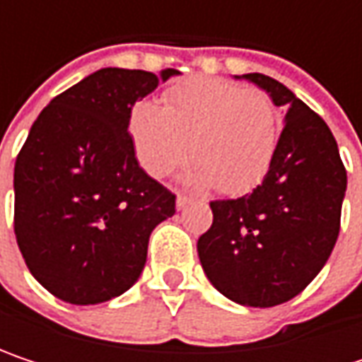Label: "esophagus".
<instances>
[{
  "mask_svg": "<svg viewBox=\"0 0 362 362\" xmlns=\"http://www.w3.org/2000/svg\"><path fill=\"white\" fill-rule=\"evenodd\" d=\"M190 201H192L190 197H186V194H178V199H176V207H178V209H184Z\"/></svg>",
  "mask_w": 362,
  "mask_h": 362,
  "instance_id": "obj_1",
  "label": "esophagus"
}]
</instances>
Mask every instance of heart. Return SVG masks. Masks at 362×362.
<instances>
[{
    "instance_id": "b5f03b06",
    "label": "heart",
    "mask_w": 362,
    "mask_h": 362,
    "mask_svg": "<svg viewBox=\"0 0 362 362\" xmlns=\"http://www.w3.org/2000/svg\"><path fill=\"white\" fill-rule=\"evenodd\" d=\"M127 134L138 163L155 178L190 157V180L243 194L264 180L279 142V115L268 94L216 77L172 86L163 105L140 100L129 110Z\"/></svg>"
}]
</instances>
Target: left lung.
<instances>
[{"label":"left lung","mask_w":362,"mask_h":362,"mask_svg":"<svg viewBox=\"0 0 362 362\" xmlns=\"http://www.w3.org/2000/svg\"><path fill=\"white\" fill-rule=\"evenodd\" d=\"M243 79L287 109L285 127L262 184L239 199L209 203L214 222L197 252L222 296L270 308L304 291L333 252L346 168L325 121L291 90L262 73Z\"/></svg>","instance_id":"1"}]
</instances>
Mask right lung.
<instances>
[{
  "label": "right lung",
  "mask_w": 362,
  "mask_h": 362,
  "mask_svg": "<svg viewBox=\"0 0 362 362\" xmlns=\"http://www.w3.org/2000/svg\"><path fill=\"white\" fill-rule=\"evenodd\" d=\"M161 75L100 69L39 112L14 165V233L27 268L58 300L88 306L127 291L146 264L148 237L176 214L127 134L132 107Z\"/></svg>",
  "instance_id": "add662e5"
}]
</instances>
